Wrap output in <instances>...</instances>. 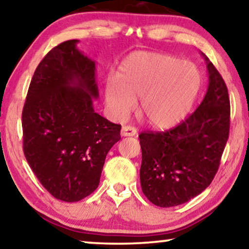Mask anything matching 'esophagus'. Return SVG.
I'll return each instance as SVG.
<instances>
[{
    "label": "esophagus",
    "mask_w": 249,
    "mask_h": 249,
    "mask_svg": "<svg viewBox=\"0 0 249 249\" xmlns=\"http://www.w3.org/2000/svg\"><path fill=\"white\" fill-rule=\"evenodd\" d=\"M120 135L122 137H132L137 135V129L133 127H130V125H124L121 128V132Z\"/></svg>",
    "instance_id": "1"
}]
</instances>
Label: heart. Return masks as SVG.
<instances>
[{
	"label": "heart",
	"instance_id": "heart-1",
	"mask_svg": "<svg viewBox=\"0 0 249 249\" xmlns=\"http://www.w3.org/2000/svg\"><path fill=\"white\" fill-rule=\"evenodd\" d=\"M197 67L173 55L137 52L121 64L119 75L106 83V102L124 118L141 98L140 114L155 128H168L185 116L200 88Z\"/></svg>",
	"mask_w": 249,
	"mask_h": 249
}]
</instances>
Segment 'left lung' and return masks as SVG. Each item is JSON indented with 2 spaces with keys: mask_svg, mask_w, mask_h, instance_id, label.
I'll return each instance as SVG.
<instances>
[{
  "mask_svg": "<svg viewBox=\"0 0 249 249\" xmlns=\"http://www.w3.org/2000/svg\"><path fill=\"white\" fill-rule=\"evenodd\" d=\"M201 54L209 83L199 107L177 127L139 135L141 188L149 201L159 207L182 205L207 188L228 140L231 102L226 83Z\"/></svg>",
  "mask_w": 249,
  "mask_h": 249,
  "instance_id": "8db88e82",
  "label": "left lung"
}]
</instances>
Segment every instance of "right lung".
Listing matches in <instances>:
<instances>
[{
	"label": "right lung",
	"instance_id": "add662e5",
	"mask_svg": "<svg viewBox=\"0 0 249 249\" xmlns=\"http://www.w3.org/2000/svg\"><path fill=\"white\" fill-rule=\"evenodd\" d=\"M69 40L37 66L23 107V151L53 197L79 201L98 188L106 157L121 125L93 109L99 90L95 62Z\"/></svg>",
	"mask_w": 249,
	"mask_h": 249
}]
</instances>
